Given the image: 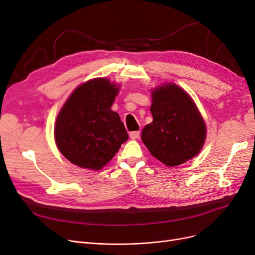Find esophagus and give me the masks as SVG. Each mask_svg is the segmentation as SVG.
I'll return each mask as SVG.
<instances>
[{
  "instance_id": "obj_1",
  "label": "esophagus",
  "mask_w": 255,
  "mask_h": 255,
  "mask_svg": "<svg viewBox=\"0 0 255 255\" xmlns=\"http://www.w3.org/2000/svg\"><path fill=\"white\" fill-rule=\"evenodd\" d=\"M139 131H132V132H130V134H129V136H130V138H132V139H136V138H138L139 137Z\"/></svg>"
}]
</instances>
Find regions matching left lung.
I'll return each mask as SVG.
<instances>
[{
  "label": "left lung",
  "mask_w": 255,
  "mask_h": 255,
  "mask_svg": "<svg viewBox=\"0 0 255 255\" xmlns=\"http://www.w3.org/2000/svg\"><path fill=\"white\" fill-rule=\"evenodd\" d=\"M153 122L141 132L150 153L167 166L196 156L206 138V125L193 100L183 89L169 84L152 93Z\"/></svg>",
  "instance_id": "left-lung-1"
}]
</instances>
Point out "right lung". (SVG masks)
Listing matches in <instances>:
<instances>
[{
    "label": "right lung",
    "instance_id": "1",
    "mask_svg": "<svg viewBox=\"0 0 255 255\" xmlns=\"http://www.w3.org/2000/svg\"><path fill=\"white\" fill-rule=\"evenodd\" d=\"M118 92L109 79H91L76 88L62 107L55 138L71 163L98 170L128 139L123 122L111 110Z\"/></svg>",
    "mask_w": 255,
    "mask_h": 255
}]
</instances>
